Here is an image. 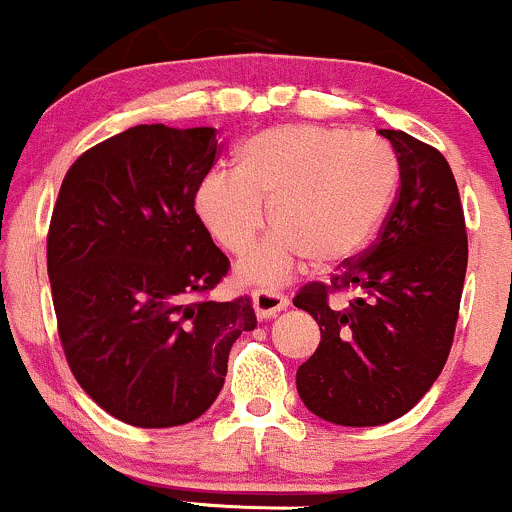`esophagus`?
<instances>
[{
    "instance_id": "esophagus-1",
    "label": "esophagus",
    "mask_w": 512,
    "mask_h": 512,
    "mask_svg": "<svg viewBox=\"0 0 512 512\" xmlns=\"http://www.w3.org/2000/svg\"><path fill=\"white\" fill-rule=\"evenodd\" d=\"M252 306H255V313L257 318H274L279 311H284L286 306H289V299H286L284 294H279V291H272V289H260L252 294Z\"/></svg>"
}]
</instances>
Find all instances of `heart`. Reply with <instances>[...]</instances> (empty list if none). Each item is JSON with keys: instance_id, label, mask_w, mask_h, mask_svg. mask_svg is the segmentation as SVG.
<instances>
[{"instance_id": "b5f03b06", "label": "heart", "mask_w": 512, "mask_h": 512, "mask_svg": "<svg viewBox=\"0 0 512 512\" xmlns=\"http://www.w3.org/2000/svg\"><path fill=\"white\" fill-rule=\"evenodd\" d=\"M398 187V157L367 133L279 123L245 140L235 172H213L196 192L201 221L233 255L274 233L240 265L252 284L279 286L303 260L335 267L359 255Z\"/></svg>"}]
</instances>
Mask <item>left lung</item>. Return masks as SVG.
Listing matches in <instances>:
<instances>
[{
  "label": "left lung",
  "instance_id": "obj_1",
  "mask_svg": "<svg viewBox=\"0 0 512 512\" xmlns=\"http://www.w3.org/2000/svg\"><path fill=\"white\" fill-rule=\"evenodd\" d=\"M398 157L401 187L379 240L313 282L294 306L311 313L320 345L296 372L303 406L347 428H372L408 413L445 367L466 274L464 211L440 150L403 131H379ZM330 290H357L345 312Z\"/></svg>",
  "mask_w": 512,
  "mask_h": 512
}]
</instances>
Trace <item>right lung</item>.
I'll return each instance as SVG.
<instances>
[{"label":"right lung","instance_id":"add662e5","mask_svg":"<svg viewBox=\"0 0 512 512\" xmlns=\"http://www.w3.org/2000/svg\"><path fill=\"white\" fill-rule=\"evenodd\" d=\"M216 153L211 126L140 123L77 157L50 218L67 364L94 403L136 428L209 411L230 347L257 328L250 299H204L230 267L194 209Z\"/></svg>","mask_w":512,"mask_h":512}]
</instances>
